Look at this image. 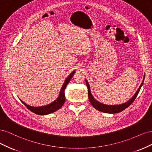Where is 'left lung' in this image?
<instances>
[{"label": "left lung", "instance_id": "1", "mask_svg": "<svg viewBox=\"0 0 152 152\" xmlns=\"http://www.w3.org/2000/svg\"><path fill=\"white\" fill-rule=\"evenodd\" d=\"M145 74L144 75V77H143V80L142 81V83L141 84L140 86L139 87L138 89H137L136 92V93L133 95L131 98L129 99L128 101H127L126 102L122 103V104H103L102 103H101L99 102H98V100H96L94 97L93 94L91 93V88H90V86L89 84V82L86 79V82L87 84V91H88V97H89V102H91L92 106L96 109L98 110V111L102 112L104 113H119L122 111H123L124 110H125L126 108H127L129 106L130 104H131V103L134 102V99H136V96H137L139 93V91L141 89V86H142V84H143L144 82V79H145Z\"/></svg>", "mask_w": 152, "mask_h": 152}]
</instances>
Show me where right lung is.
Listing matches in <instances>:
<instances>
[{
	"mask_svg": "<svg viewBox=\"0 0 152 152\" xmlns=\"http://www.w3.org/2000/svg\"><path fill=\"white\" fill-rule=\"evenodd\" d=\"M75 73V70L73 71L66 78L65 82H64V83L62 85L61 90L59 91L58 97L52 103L44 106H41V107H31V106L27 104L26 103L23 102V101L20 98L19 99L21 102V103H23L24 105H25V107H27V108L29 109L31 112L35 114L40 115H48L56 112L60 108L65 102V89L67 84L69 83V82L72 79V78L73 77Z\"/></svg>",
	"mask_w": 152,
	"mask_h": 152,
	"instance_id": "add662e5",
	"label": "right lung"
}]
</instances>
